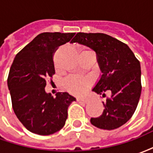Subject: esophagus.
Instances as JSON below:
<instances>
[{"label":"esophagus","mask_w":153,"mask_h":153,"mask_svg":"<svg viewBox=\"0 0 153 153\" xmlns=\"http://www.w3.org/2000/svg\"><path fill=\"white\" fill-rule=\"evenodd\" d=\"M77 101L78 102H83L84 103H88L89 102V100L88 98H84V97H79V98H77Z\"/></svg>","instance_id":"34e87169"}]
</instances>
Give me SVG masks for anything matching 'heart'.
Listing matches in <instances>:
<instances>
[{"label":"heart","instance_id":"heart-1","mask_svg":"<svg viewBox=\"0 0 153 153\" xmlns=\"http://www.w3.org/2000/svg\"><path fill=\"white\" fill-rule=\"evenodd\" d=\"M64 88L72 94L80 95L86 91L92 84L88 77L80 75H70L64 80Z\"/></svg>","mask_w":153,"mask_h":153}]
</instances>
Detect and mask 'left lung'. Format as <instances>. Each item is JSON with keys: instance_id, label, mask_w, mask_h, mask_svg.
<instances>
[{"instance_id": "8db88e82", "label": "left lung", "mask_w": 153, "mask_h": 153, "mask_svg": "<svg viewBox=\"0 0 153 153\" xmlns=\"http://www.w3.org/2000/svg\"><path fill=\"white\" fill-rule=\"evenodd\" d=\"M90 47L97 54L102 76L93 92L106 97L102 115L91 118L97 128L111 130L125 125L134 115L141 95V67L130 48L124 42L105 33H78L71 43Z\"/></svg>"}]
</instances>
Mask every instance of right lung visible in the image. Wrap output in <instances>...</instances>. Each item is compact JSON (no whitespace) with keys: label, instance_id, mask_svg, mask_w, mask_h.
Instances as JSON below:
<instances>
[{"label":"right lung","instance_id":"add662e5","mask_svg":"<svg viewBox=\"0 0 153 153\" xmlns=\"http://www.w3.org/2000/svg\"><path fill=\"white\" fill-rule=\"evenodd\" d=\"M74 33H42L16 56L9 73L8 88L12 107L28 130L50 135L63 128L68 107L75 98L68 93H47V79L55 74L53 55L71 40Z\"/></svg>","mask_w":153,"mask_h":153}]
</instances>
